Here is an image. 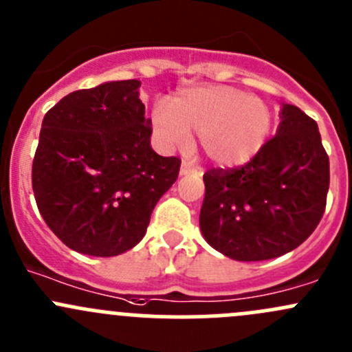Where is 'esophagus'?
Segmentation results:
<instances>
[{"instance_id":"obj_1","label":"esophagus","mask_w":352,"mask_h":352,"mask_svg":"<svg viewBox=\"0 0 352 352\" xmlns=\"http://www.w3.org/2000/svg\"><path fill=\"white\" fill-rule=\"evenodd\" d=\"M190 172H196V168H192L190 163L182 162V166H180V175H189Z\"/></svg>"}]
</instances>
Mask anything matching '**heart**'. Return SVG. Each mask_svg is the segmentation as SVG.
I'll use <instances>...</instances> for the list:
<instances>
[{
  "mask_svg": "<svg viewBox=\"0 0 352 352\" xmlns=\"http://www.w3.org/2000/svg\"><path fill=\"white\" fill-rule=\"evenodd\" d=\"M151 127L165 148H180L197 134L199 150L216 166L232 168L257 156L267 141L272 113L261 98L233 87L186 88L170 107L151 110Z\"/></svg>",
  "mask_w": 352,
  "mask_h": 352,
  "instance_id": "heart-1",
  "label": "heart"
}]
</instances>
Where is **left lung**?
<instances>
[{"label":"left lung","mask_w":352,"mask_h":352,"mask_svg":"<svg viewBox=\"0 0 352 352\" xmlns=\"http://www.w3.org/2000/svg\"><path fill=\"white\" fill-rule=\"evenodd\" d=\"M279 117L276 136L247 165L212 168L202 177V236L233 261L285 255L324 216L330 173L317 122L289 104H283Z\"/></svg>","instance_id":"left-lung-1"}]
</instances>
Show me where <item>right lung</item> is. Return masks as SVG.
I'll return each mask as SVG.
<instances>
[{
  "label": "right lung",
  "mask_w": 352,
  "mask_h": 352,
  "mask_svg": "<svg viewBox=\"0 0 352 352\" xmlns=\"http://www.w3.org/2000/svg\"><path fill=\"white\" fill-rule=\"evenodd\" d=\"M141 81H107L58 102L42 120L32 189L42 218L80 254L113 257L141 242L180 160L150 144Z\"/></svg>",
  "instance_id": "right-lung-1"
}]
</instances>
